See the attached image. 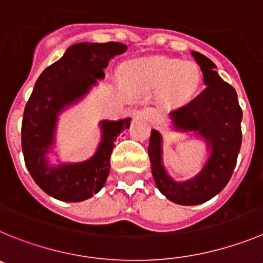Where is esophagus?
Segmentation results:
<instances>
[{"label": "esophagus", "instance_id": "1", "mask_svg": "<svg viewBox=\"0 0 263 263\" xmlns=\"http://www.w3.org/2000/svg\"><path fill=\"white\" fill-rule=\"evenodd\" d=\"M139 114L141 115V117H145L146 119H153V117H155V114H153V111L151 110V108L148 107H144V108H140L139 110Z\"/></svg>", "mask_w": 263, "mask_h": 263}]
</instances>
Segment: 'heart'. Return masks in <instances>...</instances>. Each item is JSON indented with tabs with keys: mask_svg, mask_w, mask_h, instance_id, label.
I'll list each match as a JSON object with an SVG mask.
<instances>
[{
	"mask_svg": "<svg viewBox=\"0 0 263 263\" xmlns=\"http://www.w3.org/2000/svg\"><path fill=\"white\" fill-rule=\"evenodd\" d=\"M124 85L135 90L148 91L162 87L166 101L187 98L199 84L195 64L166 58L140 59L128 63L123 70Z\"/></svg>",
	"mask_w": 263,
	"mask_h": 263,
	"instance_id": "obj_1",
	"label": "heart"
}]
</instances>
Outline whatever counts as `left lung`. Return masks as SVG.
I'll list each match as a JSON object with an SVG mask.
<instances>
[{
	"label": "left lung",
	"mask_w": 263,
	"mask_h": 263,
	"mask_svg": "<svg viewBox=\"0 0 263 263\" xmlns=\"http://www.w3.org/2000/svg\"><path fill=\"white\" fill-rule=\"evenodd\" d=\"M191 55L200 67L204 90L187 105L170 112L173 127L178 131L194 132L204 139L210 157L194 178L176 182L162 165V137L152 129L148 155L157 189L177 204L195 205L214 198L231 179L241 148L242 110L235 87L223 81L208 58L193 51Z\"/></svg>",
	"instance_id": "left-lung-1"
}]
</instances>
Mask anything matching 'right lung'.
<instances>
[{
  "label": "right lung",
  "mask_w": 263,
  "mask_h": 263,
  "mask_svg": "<svg viewBox=\"0 0 263 263\" xmlns=\"http://www.w3.org/2000/svg\"><path fill=\"white\" fill-rule=\"evenodd\" d=\"M118 42L77 43L42 72L25 107L22 151L28 172L44 193L64 202L89 199L103 187L110 173L114 141L129 128L131 118L102 120V140L89 160L51 166L47 153L55 144L58 117L64 108L86 96L97 80L105 77L110 59L126 51Z\"/></svg>",
  "instance_id": "1"
}]
</instances>
